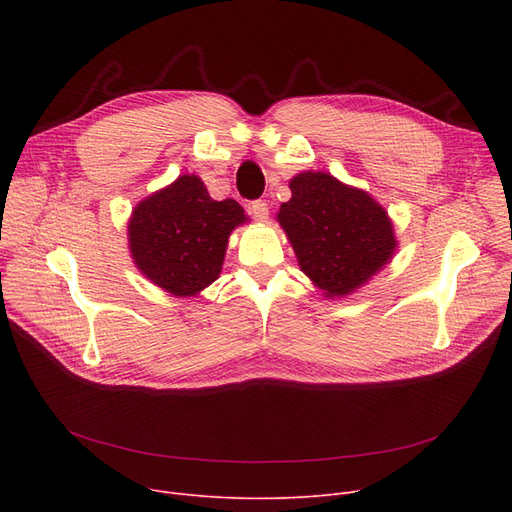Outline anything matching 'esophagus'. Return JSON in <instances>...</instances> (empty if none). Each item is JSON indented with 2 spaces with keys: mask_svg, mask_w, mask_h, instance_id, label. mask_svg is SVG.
<instances>
[{
  "mask_svg": "<svg viewBox=\"0 0 512 512\" xmlns=\"http://www.w3.org/2000/svg\"><path fill=\"white\" fill-rule=\"evenodd\" d=\"M249 209H251L253 220H255V222H259V224L267 222V218H270V207H267V203H265V201H255Z\"/></svg>",
  "mask_w": 512,
  "mask_h": 512,
  "instance_id": "34e87169",
  "label": "esophagus"
}]
</instances>
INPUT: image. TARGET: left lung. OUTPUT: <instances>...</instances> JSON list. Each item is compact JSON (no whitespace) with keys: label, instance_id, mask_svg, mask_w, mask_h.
Segmentation results:
<instances>
[{"label":"left lung","instance_id":"obj_1","mask_svg":"<svg viewBox=\"0 0 512 512\" xmlns=\"http://www.w3.org/2000/svg\"><path fill=\"white\" fill-rule=\"evenodd\" d=\"M276 220L301 272L328 299H344L392 261L398 240L384 205L328 172L307 170L290 182Z\"/></svg>","mask_w":512,"mask_h":512}]
</instances>
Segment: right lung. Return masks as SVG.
Returning a JSON list of instances; mask_svg holds the SVG:
<instances>
[{
    "instance_id": "right-lung-1",
    "label": "right lung",
    "mask_w": 512,
    "mask_h": 512,
    "mask_svg": "<svg viewBox=\"0 0 512 512\" xmlns=\"http://www.w3.org/2000/svg\"><path fill=\"white\" fill-rule=\"evenodd\" d=\"M249 222L234 199L209 197L197 174H182L134 205L128 251L137 270L172 297H197L220 278L228 238Z\"/></svg>"
}]
</instances>
